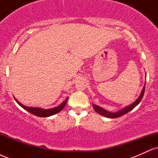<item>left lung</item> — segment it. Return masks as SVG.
<instances>
[{"mask_svg": "<svg viewBox=\"0 0 158 158\" xmlns=\"http://www.w3.org/2000/svg\"><path fill=\"white\" fill-rule=\"evenodd\" d=\"M145 86H146V83H145L144 86H143L142 91H141V93H140V95H139V97L136 99V101H135V102L132 103V104L130 105V106L125 107V108H122V109L117 110V111L109 112V111H108V110H106V109H104V108H101V107L98 106L95 104H93L94 109L96 112H97V113L100 114V115H102V116H104V117H108V118H117V117H121V116L124 115V114L128 113V111L131 110L133 108H135V107L137 106L139 102H140V101L142 100V98L143 97V95H144Z\"/></svg>", "mask_w": 158, "mask_h": 158, "instance_id": "1", "label": "left lung"}]
</instances>
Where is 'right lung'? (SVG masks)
<instances>
[{"instance_id":"add662e5","label":"right lung","mask_w":158,"mask_h":158,"mask_svg":"<svg viewBox=\"0 0 158 158\" xmlns=\"http://www.w3.org/2000/svg\"><path fill=\"white\" fill-rule=\"evenodd\" d=\"M69 97H67L66 99L61 104L59 105V106L55 107V108H50V109H44V108H35V107H28V106H23V104H21V102H19L17 99L14 97L15 100L16 101V102L20 106L22 107L24 110H27L30 113H31L34 115L37 116V117H50V116L54 115V114L59 113L60 112L61 110L64 108V107L66 105L67 102H68V99Z\"/></svg>"}]
</instances>
